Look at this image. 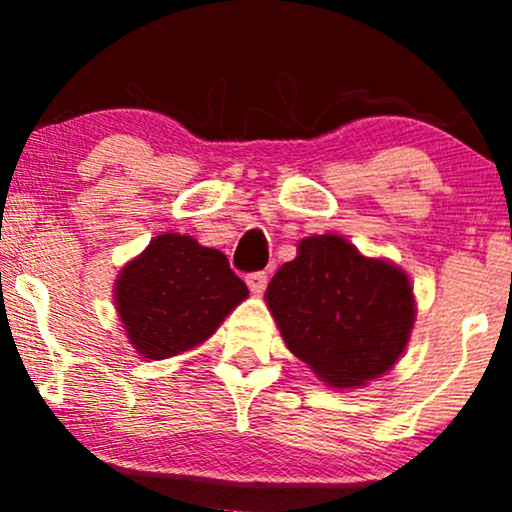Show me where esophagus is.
<instances>
[{"mask_svg": "<svg viewBox=\"0 0 512 512\" xmlns=\"http://www.w3.org/2000/svg\"><path fill=\"white\" fill-rule=\"evenodd\" d=\"M267 279H269L267 272H252V274L245 276L250 291L257 293V296H260V293H264V289H267Z\"/></svg>", "mask_w": 512, "mask_h": 512, "instance_id": "obj_1", "label": "esophagus"}]
</instances>
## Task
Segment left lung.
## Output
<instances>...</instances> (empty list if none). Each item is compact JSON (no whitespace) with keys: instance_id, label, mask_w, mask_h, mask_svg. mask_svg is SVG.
<instances>
[{"instance_id":"left-lung-1","label":"left lung","mask_w":512,"mask_h":512,"mask_svg":"<svg viewBox=\"0 0 512 512\" xmlns=\"http://www.w3.org/2000/svg\"><path fill=\"white\" fill-rule=\"evenodd\" d=\"M264 298L291 354L337 387L363 385L395 366L414 325L407 274L339 236L301 240Z\"/></svg>"}]
</instances>
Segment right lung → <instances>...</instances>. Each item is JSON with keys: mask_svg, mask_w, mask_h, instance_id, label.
Masks as SVG:
<instances>
[{"mask_svg": "<svg viewBox=\"0 0 512 512\" xmlns=\"http://www.w3.org/2000/svg\"><path fill=\"white\" fill-rule=\"evenodd\" d=\"M245 298L248 286L223 252L178 233L151 240L137 260L125 264L115 286L129 342L151 361L207 342Z\"/></svg>", "mask_w": 512, "mask_h": 512, "instance_id": "right-lung-1", "label": "right lung"}]
</instances>
